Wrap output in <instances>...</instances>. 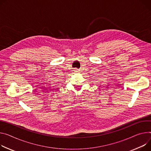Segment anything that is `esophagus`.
Listing matches in <instances>:
<instances>
[{
    "label": "esophagus",
    "instance_id": "obj_1",
    "mask_svg": "<svg viewBox=\"0 0 151 151\" xmlns=\"http://www.w3.org/2000/svg\"><path fill=\"white\" fill-rule=\"evenodd\" d=\"M75 72H79V70L78 69V68H75Z\"/></svg>",
    "mask_w": 151,
    "mask_h": 151
}]
</instances>
